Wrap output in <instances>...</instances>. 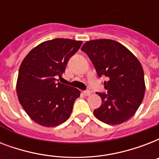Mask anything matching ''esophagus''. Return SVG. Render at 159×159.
Returning <instances> with one entry per match:
<instances>
[{"label":"esophagus","instance_id":"1","mask_svg":"<svg viewBox=\"0 0 159 159\" xmlns=\"http://www.w3.org/2000/svg\"><path fill=\"white\" fill-rule=\"evenodd\" d=\"M83 93H84V95L86 96V97H88V96H90V95L92 94V92H90V91H85Z\"/></svg>","mask_w":159,"mask_h":159}]
</instances>
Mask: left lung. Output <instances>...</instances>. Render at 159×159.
<instances>
[{
  "label": "left lung",
  "mask_w": 159,
  "mask_h": 159,
  "mask_svg": "<svg viewBox=\"0 0 159 159\" xmlns=\"http://www.w3.org/2000/svg\"><path fill=\"white\" fill-rule=\"evenodd\" d=\"M81 50L87 53L99 77L105 78L107 93H97L102 106L95 116L108 125H120L135 114L144 97L145 83L142 65L137 57L117 41H87Z\"/></svg>",
  "instance_id": "obj_1"
}]
</instances>
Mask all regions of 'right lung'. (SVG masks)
Here are the masks:
<instances>
[{"label": "right lung", "mask_w": 159, "mask_h": 159, "mask_svg": "<svg viewBox=\"0 0 159 159\" xmlns=\"http://www.w3.org/2000/svg\"><path fill=\"white\" fill-rule=\"evenodd\" d=\"M82 43L68 39L45 41L21 62L16 84L19 102L39 125L54 127L69 118L80 91L60 83L57 77H62L68 60Z\"/></svg>", "instance_id": "1"}]
</instances>
